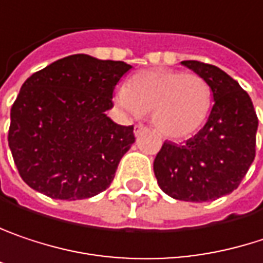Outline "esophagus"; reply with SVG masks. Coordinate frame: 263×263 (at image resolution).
Listing matches in <instances>:
<instances>
[{"label": "esophagus", "instance_id": "34e87169", "mask_svg": "<svg viewBox=\"0 0 263 263\" xmlns=\"http://www.w3.org/2000/svg\"><path fill=\"white\" fill-rule=\"evenodd\" d=\"M144 132H147V127H144V125H141V124L135 127V136H141Z\"/></svg>", "mask_w": 263, "mask_h": 263}]
</instances>
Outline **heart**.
Listing matches in <instances>:
<instances>
[{"mask_svg":"<svg viewBox=\"0 0 263 263\" xmlns=\"http://www.w3.org/2000/svg\"><path fill=\"white\" fill-rule=\"evenodd\" d=\"M116 104L128 115L151 112L156 130L168 139L195 135L212 107V89L198 74L147 69L135 74L116 92Z\"/></svg>","mask_w":263,"mask_h":263,"instance_id":"1","label":"heart"}]
</instances>
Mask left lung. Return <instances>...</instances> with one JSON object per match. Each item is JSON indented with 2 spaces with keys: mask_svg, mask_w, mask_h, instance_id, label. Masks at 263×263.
I'll return each instance as SVG.
<instances>
[{
  "mask_svg": "<svg viewBox=\"0 0 263 263\" xmlns=\"http://www.w3.org/2000/svg\"><path fill=\"white\" fill-rule=\"evenodd\" d=\"M214 93L204 127L183 145L165 142L154 159L160 189L181 201H212L233 192L256 154L257 116L239 83L214 65L183 60Z\"/></svg>",
  "mask_w": 263,
  "mask_h": 263,
  "instance_id": "8db88e82",
  "label": "left lung"
}]
</instances>
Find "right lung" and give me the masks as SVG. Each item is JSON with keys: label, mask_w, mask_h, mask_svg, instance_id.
Instances as JSON below:
<instances>
[{"label": "right lung", "mask_w": 263, "mask_h": 263, "mask_svg": "<svg viewBox=\"0 0 263 263\" xmlns=\"http://www.w3.org/2000/svg\"><path fill=\"white\" fill-rule=\"evenodd\" d=\"M130 68L74 54L25 80L10 110L9 147L31 189L72 201L109 187L135 142L133 125L106 115L116 83Z\"/></svg>", "instance_id": "right-lung-1"}]
</instances>
